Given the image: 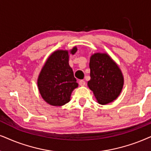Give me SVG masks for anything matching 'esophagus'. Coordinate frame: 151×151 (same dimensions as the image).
<instances>
[{"label":"esophagus","instance_id":"34e87169","mask_svg":"<svg viewBox=\"0 0 151 151\" xmlns=\"http://www.w3.org/2000/svg\"><path fill=\"white\" fill-rule=\"evenodd\" d=\"M79 83V85L81 86H83L86 85V82L84 80H80Z\"/></svg>","mask_w":151,"mask_h":151}]
</instances>
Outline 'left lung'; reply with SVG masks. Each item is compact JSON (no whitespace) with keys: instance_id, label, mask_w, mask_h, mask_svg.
Instances as JSON below:
<instances>
[{"instance_id":"obj_1","label":"left lung","mask_w":151,"mask_h":151,"mask_svg":"<svg viewBox=\"0 0 151 151\" xmlns=\"http://www.w3.org/2000/svg\"><path fill=\"white\" fill-rule=\"evenodd\" d=\"M91 79L89 88L94 93L99 104L113 102L121 93L123 77L118 66L106 53H94L90 59Z\"/></svg>"}]
</instances>
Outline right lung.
<instances>
[{
    "mask_svg": "<svg viewBox=\"0 0 151 151\" xmlns=\"http://www.w3.org/2000/svg\"><path fill=\"white\" fill-rule=\"evenodd\" d=\"M77 51L75 47L70 52L74 54ZM68 62V51H56L47 59L38 77L37 86L40 95L51 105L63 106L68 103L72 92L78 86Z\"/></svg>",
    "mask_w": 151,
    "mask_h": 151,
    "instance_id": "add662e5",
    "label": "right lung"
}]
</instances>
